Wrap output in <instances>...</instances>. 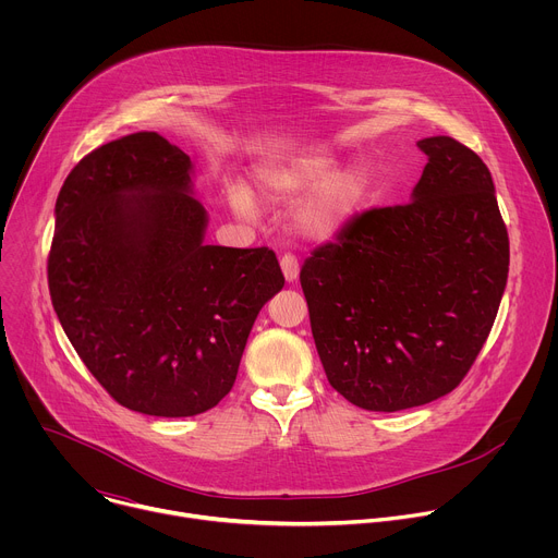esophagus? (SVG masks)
Segmentation results:
<instances>
[{
	"label": "esophagus",
	"mask_w": 558,
	"mask_h": 558,
	"mask_svg": "<svg viewBox=\"0 0 558 558\" xmlns=\"http://www.w3.org/2000/svg\"><path fill=\"white\" fill-rule=\"evenodd\" d=\"M280 267H282V274H284L287 282H293L298 278V274H300V263H298V258L293 254H284L280 258Z\"/></svg>",
	"instance_id": "34e87169"
}]
</instances>
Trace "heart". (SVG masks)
Wrapping results in <instances>:
<instances>
[{"instance_id": "b5f03b06", "label": "heart", "mask_w": 558, "mask_h": 558, "mask_svg": "<svg viewBox=\"0 0 558 558\" xmlns=\"http://www.w3.org/2000/svg\"><path fill=\"white\" fill-rule=\"evenodd\" d=\"M258 190L269 198H291L311 186L313 191L295 207L293 225L313 241H329L357 211L366 194L360 170H336V158L325 154L298 156L258 172ZM229 205L241 216L252 214V196L245 187L229 190Z\"/></svg>"}]
</instances>
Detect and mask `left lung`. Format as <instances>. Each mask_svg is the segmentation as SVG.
<instances>
[{
    "label": "left lung",
    "instance_id": "8db88e82",
    "mask_svg": "<svg viewBox=\"0 0 558 558\" xmlns=\"http://www.w3.org/2000/svg\"><path fill=\"white\" fill-rule=\"evenodd\" d=\"M417 147L428 163L413 201L355 214L300 269L329 384L364 411H404L454 390L508 280V229L486 163L452 136Z\"/></svg>",
    "mask_w": 558,
    "mask_h": 558
}]
</instances>
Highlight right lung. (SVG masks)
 Listing matches in <instances>:
<instances>
[{"label":"right lung","instance_id":"right-lung-1","mask_svg":"<svg viewBox=\"0 0 558 558\" xmlns=\"http://www.w3.org/2000/svg\"><path fill=\"white\" fill-rule=\"evenodd\" d=\"M190 156L156 132L110 141L57 196L48 287L59 323L121 407L192 417L231 390L258 311L284 287L269 247L205 245Z\"/></svg>","mask_w":558,"mask_h":558}]
</instances>
